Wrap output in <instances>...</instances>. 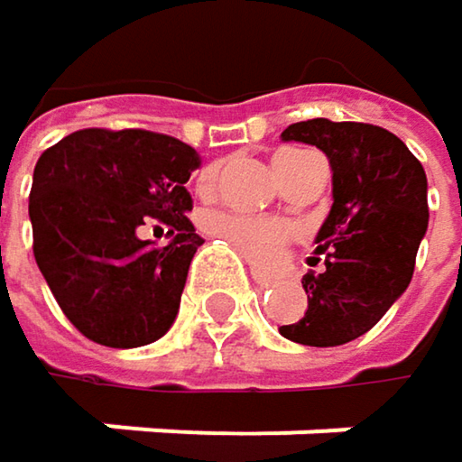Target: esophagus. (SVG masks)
<instances>
[{
	"mask_svg": "<svg viewBox=\"0 0 462 462\" xmlns=\"http://www.w3.org/2000/svg\"><path fill=\"white\" fill-rule=\"evenodd\" d=\"M251 278H254V283H256L259 289H267V286L273 283V275L264 273V270H251Z\"/></svg>",
	"mask_w": 462,
	"mask_h": 462,
	"instance_id": "obj_1",
	"label": "esophagus"
}]
</instances>
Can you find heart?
<instances>
[{
    "instance_id": "1",
    "label": "heart",
    "mask_w": 462,
    "mask_h": 462,
    "mask_svg": "<svg viewBox=\"0 0 462 462\" xmlns=\"http://www.w3.org/2000/svg\"><path fill=\"white\" fill-rule=\"evenodd\" d=\"M300 154L297 149H281L273 157L275 176H281L283 165ZM219 179V165H208L198 176V189L211 192ZM206 230L214 237L227 240L232 248L254 267H275L286 251V245L294 237V227L281 219H262V217H248V214H232V211H214L206 217Z\"/></svg>"
}]
</instances>
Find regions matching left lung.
I'll return each mask as SVG.
<instances>
[{
    "instance_id": "8db88e82",
    "label": "left lung",
    "mask_w": 462,
    "mask_h": 462,
    "mask_svg": "<svg viewBox=\"0 0 462 462\" xmlns=\"http://www.w3.org/2000/svg\"><path fill=\"white\" fill-rule=\"evenodd\" d=\"M281 139L319 146L334 184L316 237L326 270L305 273L308 310L281 334L310 347L345 345L380 321L412 281L428 230L425 171L404 141L369 123L316 117L289 125Z\"/></svg>"
}]
</instances>
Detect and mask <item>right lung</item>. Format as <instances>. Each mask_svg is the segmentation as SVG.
<instances>
[{"label": "right lung", "mask_w": 462, "mask_h": 462, "mask_svg": "<svg viewBox=\"0 0 462 462\" xmlns=\"http://www.w3.org/2000/svg\"><path fill=\"white\" fill-rule=\"evenodd\" d=\"M198 165L189 143L141 128H85L42 152L29 195L34 259L82 337L139 347L176 321L203 245L187 219V181ZM146 224L171 240L141 241Z\"/></svg>", "instance_id": "add662e5"}]
</instances>
